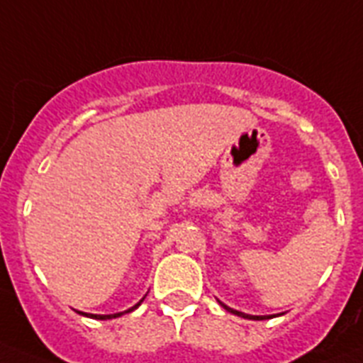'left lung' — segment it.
<instances>
[{
  "label": "left lung",
  "instance_id": "left-lung-1",
  "mask_svg": "<svg viewBox=\"0 0 363 363\" xmlns=\"http://www.w3.org/2000/svg\"><path fill=\"white\" fill-rule=\"evenodd\" d=\"M222 307L226 311H230V313H233V315H238V316H242V318H250V320H265V318H271V316H252V315H245V313H241V311H235V309H230L228 305L220 303Z\"/></svg>",
  "mask_w": 363,
  "mask_h": 363
}]
</instances>
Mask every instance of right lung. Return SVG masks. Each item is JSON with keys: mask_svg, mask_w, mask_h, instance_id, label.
Segmentation results:
<instances>
[{"mask_svg": "<svg viewBox=\"0 0 363 363\" xmlns=\"http://www.w3.org/2000/svg\"><path fill=\"white\" fill-rule=\"evenodd\" d=\"M143 299H145V298H143ZM143 299H141V301H143ZM141 301H139V303H137V305H133L131 309L124 311V313H131V311H133V309H137V307L141 305ZM124 313H116V315H86V316H92V318H96V320H109V318H116V316L124 315ZM81 315H82V313H81Z\"/></svg>", "mask_w": 363, "mask_h": 363, "instance_id": "1", "label": "right lung"}]
</instances>
